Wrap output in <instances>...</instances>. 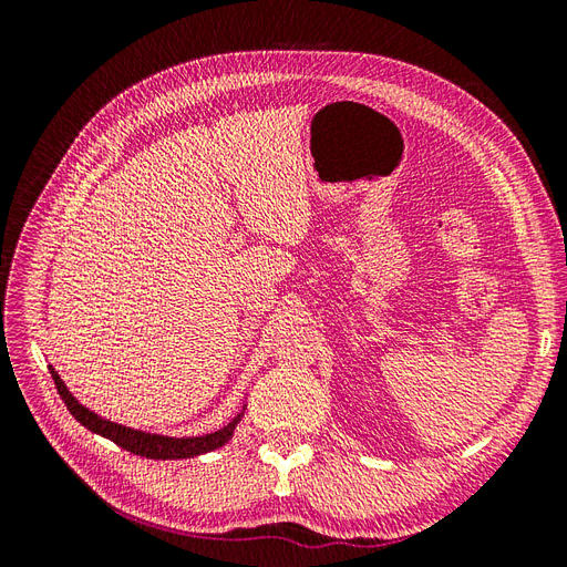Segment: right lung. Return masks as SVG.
Returning a JSON list of instances; mask_svg holds the SVG:
<instances>
[{"mask_svg": "<svg viewBox=\"0 0 567 567\" xmlns=\"http://www.w3.org/2000/svg\"><path fill=\"white\" fill-rule=\"evenodd\" d=\"M51 379L56 383V390L61 394V400L65 402L68 411H71L73 419L80 421L87 431L101 435V437H109L111 442H115L117 447H123L136 456H146V458H192L205 452H213L219 450L221 444H227L234 435V427L238 425V421L244 419V411L241 414H236L225 427H219L215 433L208 435H198V437H167V435H156V433H144V431H134V427L127 425H120L113 423L109 419H101L94 411H90L87 406H82L71 392H68L65 383L61 381V375L49 369ZM246 409V406H244Z\"/></svg>", "mask_w": 567, "mask_h": 567, "instance_id": "add662e5", "label": "right lung"}]
</instances>
